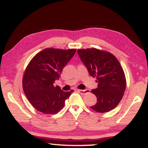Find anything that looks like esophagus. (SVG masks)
Wrapping results in <instances>:
<instances>
[{
    "label": "esophagus",
    "instance_id": "34e87169",
    "mask_svg": "<svg viewBox=\"0 0 148 148\" xmlns=\"http://www.w3.org/2000/svg\"><path fill=\"white\" fill-rule=\"evenodd\" d=\"M77 92L79 93L82 95H84V94H87V93H89V89H85V90H82V89H77Z\"/></svg>",
    "mask_w": 148,
    "mask_h": 148
}]
</instances>
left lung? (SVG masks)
Segmentation results:
<instances>
[{"label": "left lung", "instance_id": "1", "mask_svg": "<svg viewBox=\"0 0 148 148\" xmlns=\"http://www.w3.org/2000/svg\"><path fill=\"white\" fill-rule=\"evenodd\" d=\"M77 53L89 75L97 79V88L92 90L97 102L90 108L97 112L114 109L122 100L127 87L120 63L110 52L96 48L79 49Z\"/></svg>", "mask_w": 148, "mask_h": 148}]
</instances>
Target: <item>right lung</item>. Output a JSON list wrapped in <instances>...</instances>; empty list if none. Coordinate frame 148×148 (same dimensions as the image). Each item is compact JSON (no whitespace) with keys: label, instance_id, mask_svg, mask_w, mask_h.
I'll return each mask as SVG.
<instances>
[{"label":"right lung","instance_id":"right-lung-1","mask_svg":"<svg viewBox=\"0 0 148 148\" xmlns=\"http://www.w3.org/2000/svg\"><path fill=\"white\" fill-rule=\"evenodd\" d=\"M75 52V49L46 48L30 61L23 75L22 87L28 100L38 111L53 114L63 108L73 90L64 92L54 83Z\"/></svg>","mask_w":148,"mask_h":148}]
</instances>
